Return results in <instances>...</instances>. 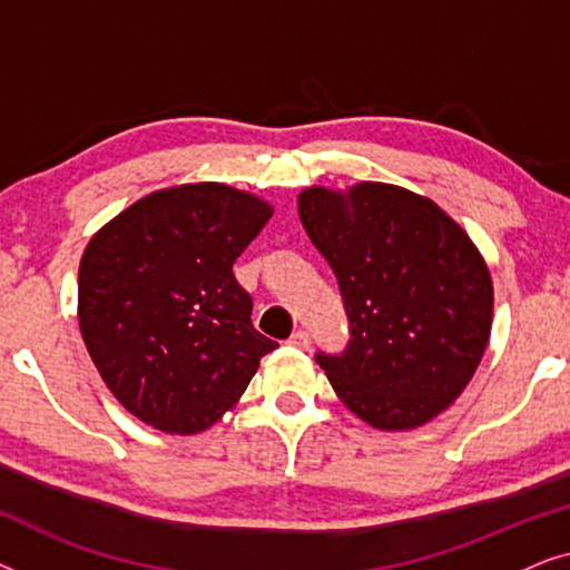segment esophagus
Listing matches in <instances>:
<instances>
[{
	"label": "esophagus",
	"instance_id": "34e87169",
	"mask_svg": "<svg viewBox=\"0 0 570 570\" xmlns=\"http://www.w3.org/2000/svg\"><path fill=\"white\" fill-rule=\"evenodd\" d=\"M287 342H291L293 347L308 350V347H311V334H308L306 330H298V332H293V334H291V340H287Z\"/></svg>",
	"mask_w": 570,
	"mask_h": 570
}]
</instances>
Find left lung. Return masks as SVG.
I'll return each instance as SVG.
<instances>
[{
  "label": "left lung",
  "mask_w": 570,
  "mask_h": 570,
  "mask_svg": "<svg viewBox=\"0 0 570 570\" xmlns=\"http://www.w3.org/2000/svg\"><path fill=\"white\" fill-rule=\"evenodd\" d=\"M301 223L337 277L350 340L316 363L340 400L384 431L417 428L462 394L493 322L490 272L431 199L389 184L306 189Z\"/></svg>",
  "instance_id": "obj_1"
}]
</instances>
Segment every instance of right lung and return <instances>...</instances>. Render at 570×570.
<instances>
[{
    "mask_svg": "<svg viewBox=\"0 0 570 570\" xmlns=\"http://www.w3.org/2000/svg\"><path fill=\"white\" fill-rule=\"evenodd\" d=\"M272 207L223 184L139 199L90 238L77 308L111 394L163 433H199L246 392L277 347L252 324L233 264Z\"/></svg>",
    "mask_w": 570,
    "mask_h": 570,
    "instance_id": "right-lung-1",
    "label": "right lung"
}]
</instances>
